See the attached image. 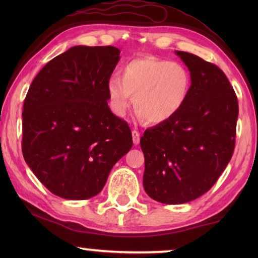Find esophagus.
Instances as JSON below:
<instances>
[{"label": "esophagus", "mask_w": 258, "mask_h": 258, "mask_svg": "<svg viewBox=\"0 0 258 258\" xmlns=\"http://www.w3.org/2000/svg\"><path fill=\"white\" fill-rule=\"evenodd\" d=\"M132 137H133L134 145H139V143H140V133L138 132L137 130L132 131Z\"/></svg>", "instance_id": "obj_1"}]
</instances>
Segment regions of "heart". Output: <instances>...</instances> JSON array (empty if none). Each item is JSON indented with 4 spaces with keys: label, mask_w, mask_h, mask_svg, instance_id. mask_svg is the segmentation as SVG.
<instances>
[{
    "label": "heart",
    "mask_w": 258,
    "mask_h": 258,
    "mask_svg": "<svg viewBox=\"0 0 258 258\" xmlns=\"http://www.w3.org/2000/svg\"><path fill=\"white\" fill-rule=\"evenodd\" d=\"M191 83V74L182 63L149 55L125 62L120 78L112 76L108 81L107 91L116 115H126L133 95L139 115L147 123L161 124L184 107Z\"/></svg>",
    "instance_id": "obj_1"
}]
</instances>
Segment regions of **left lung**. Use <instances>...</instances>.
Masks as SVG:
<instances>
[{"label":"left lung","instance_id":"8db88e82","mask_svg":"<svg viewBox=\"0 0 258 258\" xmlns=\"http://www.w3.org/2000/svg\"><path fill=\"white\" fill-rule=\"evenodd\" d=\"M176 54L191 74L189 99L140 140L145 190L169 205L197 199L215 184L233 154L239 112L233 87L216 64L187 52Z\"/></svg>","mask_w":258,"mask_h":258}]
</instances>
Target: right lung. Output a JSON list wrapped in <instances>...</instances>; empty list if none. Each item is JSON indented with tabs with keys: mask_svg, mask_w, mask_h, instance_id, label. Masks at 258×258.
<instances>
[{
	"mask_svg": "<svg viewBox=\"0 0 258 258\" xmlns=\"http://www.w3.org/2000/svg\"><path fill=\"white\" fill-rule=\"evenodd\" d=\"M120 51L73 46L49 61L29 86L23 111V155L58 197L98 195L112 166L133 146L125 120L108 107L107 84Z\"/></svg>",
	"mask_w": 258,
	"mask_h": 258,
	"instance_id": "right-lung-1",
	"label": "right lung"
}]
</instances>
